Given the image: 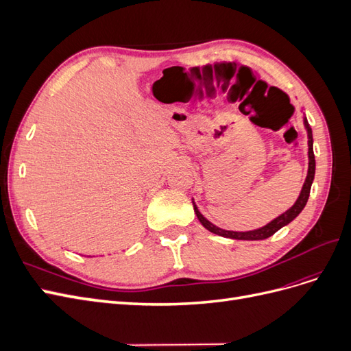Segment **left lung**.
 Instances as JSON below:
<instances>
[{"label":"left lung","instance_id":"8db88e82","mask_svg":"<svg viewBox=\"0 0 351 351\" xmlns=\"http://www.w3.org/2000/svg\"><path fill=\"white\" fill-rule=\"evenodd\" d=\"M303 124H304V129L307 132V146H309V151H307V156H309V167H307V176L306 180L303 183V187L300 190V195L297 197V200L294 202V205L291 208L287 209L284 214H281L280 217L274 218L271 222H268L267 226H263L261 228H254V230H249V231H230V230H224V228H219L217 226L212 224L210 221H208L204 215L200 214L195 200L193 202V209H195V214L197 217V219L200 221V224L204 226L208 231L214 232L217 236L221 237H227V239H232V240H265L271 237L272 234H275L278 230H281L282 227H285L287 224H290V222L300 214L303 210V208L307 204V199H309V193H311V187L313 183V178H315V155H313V136H312V129L309 123H307L306 115L303 117Z\"/></svg>","mask_w":351,"mask_h":351}]
</instances>
